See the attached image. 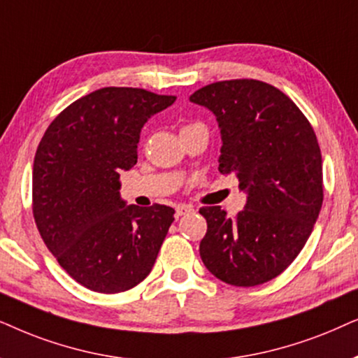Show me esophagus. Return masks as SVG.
<instances>
[{"label":"esophagus","mask_w":358,"mask_h":358,"mask_svg":"<svg viewBox=\"0 0 358 358\" xmlns=\"http://www.w3.org/2000/svg\"><path fill=\"white\" fill-rule=\"evenodd\" d=\"M193 211L194 209L193 206H189V204H178V206H176V217H182L185 214H189Z\"/></svg>","instance_id":"34e87169"}]
</instances>
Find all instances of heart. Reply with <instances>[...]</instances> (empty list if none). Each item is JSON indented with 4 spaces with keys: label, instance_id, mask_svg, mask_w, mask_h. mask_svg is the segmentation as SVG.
I'll return each instance as SVG.
<instances>
[{
    "label": "heart",
    "instance_id": "heart-1",
    "mask_svg": "<svg viewBox=\"0 0 358 358\" xmlns=\"http://www.w3.org/2000/svg\"><path fill=\"white\" fill-rule=\"evenodd\" d=\"M187 127H188V126H187Z\"/></svg>",
    "mask_w": 358,
    "mask_h": 358
}]
</instances>
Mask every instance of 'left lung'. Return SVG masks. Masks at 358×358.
Wrapping results in <instances>:
<instances>
[{
	"label": "left lung",
	"instance_id": "obj_1",
	"mask_svg": "<svg viewBox=\"0 0 358 358\" xmlns=\"http://www.w3.org/2000/svg\"><path fill=\"white\" fill-rule=\"evenodd\" d=\"M189 101L221 129L219 171L234 173L247 203L236 217L199 209L208 222L199 255L227 285L255 287L278 276L311 236L322 206V159L306 116L287 94L259 80H226Z\"/></svg>",
	"mask_w": 358,
	"mask_h": 358
}]
</instances>
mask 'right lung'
<instances>
[{
    "label": "right lung",
    "instance_id": "add662e5",
    "mask_svg": "<svg viewBox=\"0 0 358 358\" xmlns=\"http://www.w3.org/2000/svg\"><path fill=\"white\" fill-rule=\"evenodd\" d=\"M176 96L108 87L57 116L34 157L32 213L41 237L75 282L98 293L134 288L155 264L175 209L119 194L137 164L141 129Z\"/></svg>",
    "mask_w": 358,
    "mask_h": 358
}]
</instances>
